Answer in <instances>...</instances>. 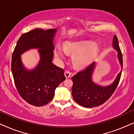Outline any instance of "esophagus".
Segmentation results:
<instances>
[{
	"label": "esophagus",
	"instance_id": "34e87169",
	"mask_svg": "<svg viewBox=\"0 0 134 134\" xmlns=\"http://www.w3.org/2000/svg\"><path fill=\"white\" fill-rule=\"evenodd\" d=\"M64 74H65V77L67 78V79H68V78H69V77H70L71 72H70V71H69V70H65V72H64Z\"/></svg>",
	"mask_w": 134,
	"mask_h": 134
}]
</instances>
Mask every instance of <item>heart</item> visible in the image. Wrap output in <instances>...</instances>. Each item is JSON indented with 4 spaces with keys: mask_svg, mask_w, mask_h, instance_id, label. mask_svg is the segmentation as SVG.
<instances>
[{
    "mask_svg": "<svg viewBox=\"0 0 134 134\" xmlns=\"http://www.w3.org/2000/svg\"><path fill=\"white\" fill-rule=\"evenodd\" d=\"M66 51L74 54L73 60L75 65L85 66L88 64L98 54L99 48L95 43L92 41L67 43L65 47ZM65 51L61 47L58 46L55 50V55L60 59L65 57Z\"/></svg>",
    "mask_w": 134,
    "mask_h": 134,
    "instance_id": "heart-1",
    "label": "heart"
}]
</instances>
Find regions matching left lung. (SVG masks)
I'll use <instances>...</instances> for the list:
<instances>
[{"label":"left lung","instance_id":"1","mask_svg":"<svg viewBox=\"0 0 134 134\" xmlns=\"http://www.w3.org/2000/svg\"><path fill=\"white\" fill-rule=\"evenodd\" d=\"M113 44L118 52V57L122 69V55L116 35L113 38ZM94 67L95 62H93L83 70L78 72L72 78L73 98L78 104L85 108L96 107L106 102L116 90L121 79L122 71L117 76L114 82L110 85L106 87L98 85L91 80V76Z\"/></svg>","mask_w":134,"mask_h":134}]
</instances>
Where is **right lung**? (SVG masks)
I'll list each match as a JSON object with an SVG mask.
<instances>
[{
	"mask_svg": "<svg viewBox=\"0 0 134 134\" xmlns=\"http://www.w3.org/2000/svg\"><path fill=\"white\" fill-rule=\"evenodd\" d=\"M55 29H35L23 33L18 40L12 57L11 68L15 87L24 100L35 106L50 102L56 88L65 80L64 70L52 63L53 38ZM32 48H38V65L32 71L22 64L20 55Z\"/></svg>",
	"mask_w": 134,
	"mask_h": 134,
	"instance_id": "right-lung-1",
	"label": "right lung"
}]
</instances>
